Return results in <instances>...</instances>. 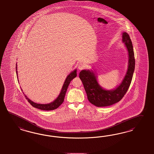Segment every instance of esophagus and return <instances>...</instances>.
<instances>
[{
    "mask_svg": "<svg viewBox=\"0 0 154 154\" xmlns=\"http://www.w3.org/2000/svg\"><path fill=\"white\" fill-rule=\"evenodd\" d=\"M85 64L83 63H79V66H78V69L79 70H82L85 68Z\"/></svg>",
    "mask_w": 154,
    "mask_h": 154,
    "instance_id": "esophagus-1",
    "label": "esophagus"
}]
</instances>
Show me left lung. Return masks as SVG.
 Listing matches in <instances>:
<instances>
[{"instance_id":"left-lung-1","label":"left lung","mask_w":154,"mask_h":154,"mask_svg":"<svg viewBox=\"0 0 154 154\" xmlns=\"http://www.w3.org/2000/svg\"><path fill=\"white\" fill-rule=\"evenodd\" d=\"M122 42L128 51V68L123 79L116 88L107 90L101 86L95 72L91 69H83L79 72V79L83 83L88 100L97 107L108 106L119 102L125 96L131 83L135 59L132 43L129 35L126 32L122 33Z\"/></svg>"}]
</instances>
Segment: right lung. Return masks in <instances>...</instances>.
Here are the masks:
<instances>
[{"mask_svg": "<svg viewBox=\"0 0 154 154\" xmlns=\"http://www.w3.org/2000/svg\"><path fill=\"white\" fill-rule=\"evenodd\" d=\"M17 66V63H16V74H17V77H18ZM76 76H77V69H75L74 71L71 72V73L67 75L66 80L63 83L60 92L58 96L57 97V99H55V100H54L53 101L51 102L50 103H48V104H38V103H34L32 100H30L27 97V96L26 95L24 94V92H23L22 88H21V90L23 92L26 99L28 100L29 104H31L34 108L42 110H54L55 109L58 108L59 106L62 104L63 102L64 101V97H65V95H66L68 87L71 82V81L75 78ZM18 81L19 82L18 79Z\"/></svg>", "mask_w": 154, "mask_h": 154, "instance_id": "add662e5", "label": "right lung"}]
</instances>
